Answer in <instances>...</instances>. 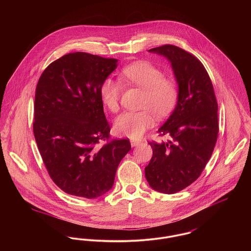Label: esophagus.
<instances>
[{"instance_id": "obj_1", "label": "esophagus", "mask_w": 251, "mask_h": 251, "mask_svg": "<svg viewBox=\"0 0 251 251\" xmlns=\"http://www.w3.org/2000/svg\"><path fill=\"white\" fill-rule=\"evenodd\" d=\"M140 143H141V141H139V140H134V139H131V147H135V146H138V145H139Z\"/></svg>"}]
</instances>
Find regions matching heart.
Returning <instances> with one entry per match:
<instances>
[{"instance_id": "1", "label": "heart", "mask_w": 251, "mask_h": 251, "mask_svg": "<svg viewBox=\"0 0 251 251\" xmlns=\"http://www.w3.org/2000/svg\"><path fill=\"white\" fill-rule=\"evenodd\" d=\"M124 81L145 90L141 108L138 112H125L115 121V130L130 138H139L154 124L153 114L162 119L175 107L179 89L173 79L164 77L163 71L148 61H138L125 67L121 72ZM122 84L111 77L104 79L100 93L103 103L112 111L120 108Z\"/></svg>"}]
</instances>
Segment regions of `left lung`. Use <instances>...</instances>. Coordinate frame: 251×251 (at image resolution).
Listing matches in <instances>:
<instances>
[{
  "label": "left lung",
  "mask_w": 251,
  "mask_h": 251,
  "mask_svg": "<svg viewBox=\"0 0 251 251\" xmlns=\"http://www.w3.org/2000/svg\"><path fill=\"white\" fill-rule=\"evenodd\" d=\"M149 51L170 61L179 97L173 113L158 131L168 139L149 142L153 153L145 176L156 191L174 194L198 179L210 160L219 131L218 105L210 76L196 56L170 44Z\"/></svg>",
  "instance_id": "obj_1"
}]
</instances>
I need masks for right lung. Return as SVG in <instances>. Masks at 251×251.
I'll list each match as a JSON object with an SVG mask.
<instances>
[{"mask_svg": "<svg viewBox=\"0 0 251 251\" xmlns=\"http://www.w3.org/2000/svg\"><path fill=\"white\" fill-rule=\"evenodd\" d=\"M117 63L87 52L68 53L50 63L36 84V145L50 179L69 195L96 199L109 191L131 150L129 139L111 138L100 93Z\"/></svg>", "mask_w": 251, "mask_h": 251, "instance_id": "obj_1", "label": "right lung"}]
</instances>
